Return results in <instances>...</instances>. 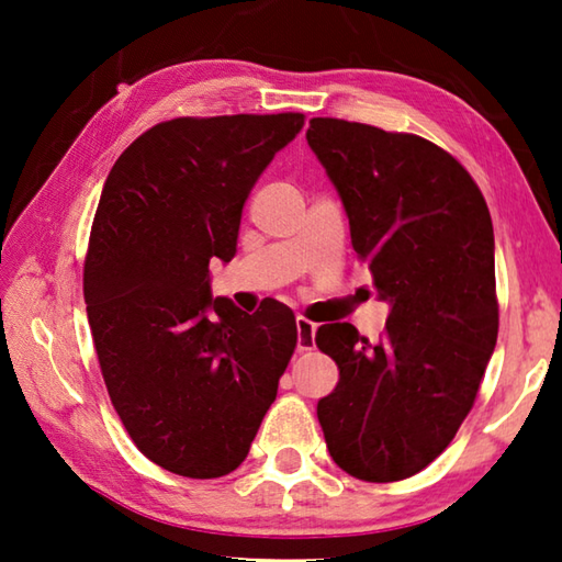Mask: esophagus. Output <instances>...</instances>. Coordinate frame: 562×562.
Wrapping results in <instances>:
<instances>
[{"instance_id": "1", "label": "esophagus", "mask_w": 562, "mask_h": 562, "mask_svg": "<svg viewBox=\"0 0 562 562\" xmlns=\"http://www.w3.org/2000/svg\"><path fill=\"white\" fill-rule=\"evenodd\" d=\"M315 331H317L315 322L297 317V349L300 351L315 349Z\"/></svg>"}]
</instances>
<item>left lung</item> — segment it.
Returning <instances> with one entry per match:
<instances>
[{
	"label": "left lung",
	"instance_id": "1",
	"mask_svg": "<svg viewBox=\"0 0 562 562\" xmlns=\"http://www.w3.org/2000/svg\"><path fill=\"white\" fill-rule=\"evenodd\" d=\"M307 144L389 302L379 341L349 322L317 329V347L339 367L317 418L341 471L402 481L451 443L496 347L491 213L469 170L422 136L312 119Z\"/></svg>",
	"mask_w": 562,
	"mask_h": 562
}]
</instances>
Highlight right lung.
I'll return each instance as SVG.
<instances>
[{
  "label": "right lung",
  "mask_w": 562,
  "mask_h": 562,
  "mask_svg": "<svg viewBox=\"0 0 562 562\" xmlns=\"http://www.w3.org/2000/svg\"><path fill=\"white\" fill-rule=\"evenodd\" d=\"M302 113L173 119L123 150L91 225L83 300L111 404L138 451L186 479L245 461L297 347L288 304L213 297L243 205Z\"/></svg>",
  "instance_id": "1"
}]
</instances>
